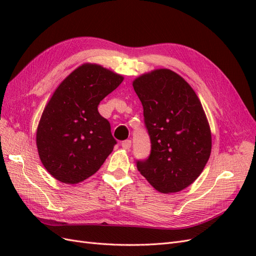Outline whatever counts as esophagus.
Instances as JSON below:
<instances>
[{
  "mask_svg": "<svg viewBox=\"0 0 256 256\" xmlns=\"http://www.w3.org/2000/svg\"><path fill=\"white\" fill-rule=\"evenodd\" d=\"M122 147L124 150H130V147H131V140H125V141H122Z\"/></svg>",
  "mask_w": 256,
  "mask_h": 256,
  "instance_id": "esophagus-1",
  "label": "esophagus"
}]
</instances>
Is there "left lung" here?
<instances>
[{"label":"left lung","instance_id":"left-lung-1","mask_svg":"<svg viewBox=\"0 0 256 256\" xmlns=\"http://www.w3.org/2000/svg\"><path fill=\"white\" fill-rule=\"evenodd\" d=\"M132 85L152 144L148 158L136 160L138 171L161 193L182 191L210 156L212 134L203 106L190 85L170 69L142 74Z\"/></svg>","mask_w":256,"mask_h":256}]
</instances>
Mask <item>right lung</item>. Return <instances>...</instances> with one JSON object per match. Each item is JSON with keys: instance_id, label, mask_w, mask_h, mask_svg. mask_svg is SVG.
<instances>
[{"instance_id": "right-lung-1", "label": "right lung", "mask_w": 256, "mask_h": 256, "mask_svg": "<svg viewBox=\"0 0 256 256\" xmlns=\"http://www.w3.org/2000/svg\"><path fill=\"white\" fill-rule=\"evenodd\" d=\"M122 80L100 65L84 64L53 92L38 124L36 144L44 166L56 180L83 182L112 152L116 140L98 106Z\"/></svg>"}]
</instances>
